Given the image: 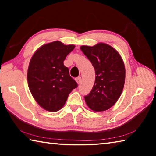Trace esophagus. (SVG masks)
<instances>
[{
  "instance_id": "34e87169",
  "label": "esophagus",
  "mask_w": 156,
  "mask_h": 156,
  "mask_svg": "<svg viewBox=\"0 0 156 156\" xmlns=\"http://www.w3.org/2000/svg\"><path fill=\"white\" fill-rule=\"evenodd\" d=\"M76 83H77L78 84H80V82H81V77H78L76 78Z\"/></svg>"
}]
</instances>
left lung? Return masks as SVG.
<instances>
[{
  "label": "left lung",
  "instance_id": "left-lung-1",
  "mask_svg": "<svg viewBox=\"0 0 156 156\" xmlns=\"http://www.w3.org/2000/svg\"><path fill=\"white\" fill-rule=\"evenodd\" d=\"M80 49L94 66L96 79L90 93L84 96L87 106L95 112L109 109L117 102L124 87L125 67L116 50L105 43Z\"/></svg>",
  "mask_w": 156,
  "mask_h": 156
}]
</instances>
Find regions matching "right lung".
Masks as SVG:
<instances>
[{"label":"right lung","instance_id":"right-lung-1","mask_svg":"<svg viewBox=\"0 0 156 156\" xmlns=\"http://www.w3.org/2000/svg\"><path fill=\"white\" fill-rule=\"evenodd\" d=\"M74 47L54 41L41 46L31 57L27 72L29 88L44 109L51 112L60 110L69 94L78 87L63 63Z\"/></svg>","mask_w":156,"mask_h":156}]
</instances>
